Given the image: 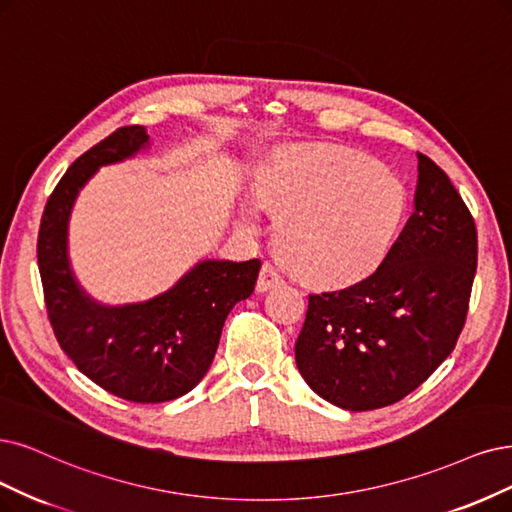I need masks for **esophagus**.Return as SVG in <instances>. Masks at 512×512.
I'll return each mask as SVG.
<instances>
[{
  "instance_id": "1",
  "label": "esophagus",
  "mask_w": 512,
  "mask_h": 512,
  "mask_svg": "<svg viewBox=\"0 0 512 512\" xmlns=\"http://www.w3.org/2000/svg\"><path fill=\"white\" fill-rule=\"evenodd\" d=\"M278 285H282V276L272 266V263L266 261L261 266V272H259V278H257V291L259 293H266V291H270L272 287H278Z\"/></svg>"
}]
</instances>
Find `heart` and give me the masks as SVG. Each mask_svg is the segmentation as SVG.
I'll use <instances>...</instances> for the list:
<instances>
[{
  "instance_id": "b5f03b06",
  "label": "heart",
  "mask_w": 512,
  "mask_h": 512,
  "mask_svg": "<svg viewBox=\"0 0 512 512\" xmlns=\"http://www.w3.org/2000/svg\"><path fill=\"white\" fill-rule=\"evenodd\" d=\"M255 189L278 217V255L295 276L316 285H348L371 274L407 215L401 179L337 147L282 151L263 168Z\"/></svg>"
}]
</instances>
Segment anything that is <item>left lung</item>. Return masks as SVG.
Segmentation results:
<instances>
[{
    "label": "left lung",
    "instance_id": "8db88e82",
    "mask_svg": "<svg viewBox=\"0 0 512 512\" xmlns=\"http://www.w3.org/2000/svg\"><path fill=\"white\" fill-rule=\"evenodd\" d=\"M475 272V219L445 170L418 154L415 211L382 266L310 295L295 342L301 377L348 411L401 401L456 346Z\"/></svg>",
    "mask_w": 512,
    "mask_h": 512
}]
</instances>
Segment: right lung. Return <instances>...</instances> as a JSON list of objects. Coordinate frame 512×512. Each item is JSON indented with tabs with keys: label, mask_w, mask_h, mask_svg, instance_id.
<instances>
[{
	"label": "right lung",
	"mask_w": 512,
	"mask_h": 512,
	"mask_svg": "<svg viewBox=\"0 0 512 512\" xmlns=\"http://www.w3.org/2000/svg\"><path fill=\"white\" fill-rule=\"evenodd\" d=\"M147 145L143 126H124L69 166L44 208L37 266L50 325L75 367L120 399L164 403L206 375L225 318L255 291L261 261H198L168 291L139 304L105 306L80 287L67 246L75 198L101 166Z\"/></svg>",
	"instance_id": "right-lung-1"
}]
</instances>
